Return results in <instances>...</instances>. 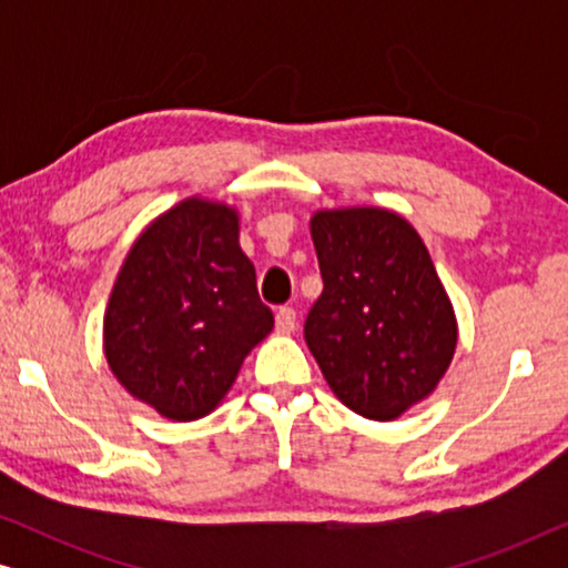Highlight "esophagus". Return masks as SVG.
<instances>
[{
	"label": "esophagus",
	"instance_id": "1",
	"mask_svg": "<svg viewBox=\"0 0 568 568\" xmlns=\"http://www.w3.org/2000/svg\"><path fill=\"white\" fill-rule=\"evenodd\" d=\"M297 328V313L292 307H278L276 310V331L278 333H294Z\"/></svg>",
	"mask_w": 568,
	"mask_h": 568
}]
</instances>
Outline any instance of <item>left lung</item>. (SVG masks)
Wrapping results in <instances>:
<instances>
[{
  "label": "left lung",
  "mask_w": 568,
  "mask_h": 568,
  "mask_svg": "<svg viewBox=\"0 0 568 568\" xmlns=\"http://www.w3.org/2000/svg\"><path fill=\"white\" fill-rule=\"evenodd\" d=\"M323 294L305 341L333 395L372 422L429 398L457 348V317L424 240L385 206L317 209Z\"/></svg>",
  "instance_id": "left-lung-1"
}]
</instances>
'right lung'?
Returning a JSON list of instances; mask_svg holds the SVG:
<instances>
[{
  "instance_id": "right-lung-1",
  "label": "right lung",
  "mask_w": 568,
  "mask_h": 568,
  "mask_svg": "<svg viewBox=\"0 0 568 568\" xmlns=\"http://www.w3.org/2000/svg\"><path fill=\"white\" fill-rule=\"evenodd\" d=\"M271 328L237 206L189 196L129 247L105 305L103 354L131 398L170 422H196L227 398Z\"/></svg>"
}]
</instances>
